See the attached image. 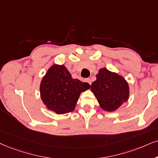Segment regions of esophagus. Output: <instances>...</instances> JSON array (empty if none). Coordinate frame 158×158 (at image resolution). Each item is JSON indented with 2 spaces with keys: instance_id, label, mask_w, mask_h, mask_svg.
Returning <instances> with one entry per match:
<instances>
[{
  "instance_id": "obj_1",
  "label": "esophagus",
  "mask_w": 158,
  "mask_h": 158,
  "mask_svg": "<svg viewBox=\"0 0 158 158\" xmlns=\"http://www.w3.org/2000/svg\"><path fill=\"white\" fill-rule=\"evenodd\" d=\"M86 81H87V83H88L89 84V85H91V80H90V79H86Z\"/></svg>"
}]
</instances>
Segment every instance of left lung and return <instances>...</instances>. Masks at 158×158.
Listing matches in <instances>:
<instances>
[{
	"mask_svg": "<svg viewBox=\"0 0 158 158\" xmlns=\"http://www.w3.org/2000/svg\"><path fill=\"white\" fill-rule=\"evenodd\" d=\"M96 78L90 89L103 109L115 111L127 101L129 87L123 77L103 68L99 70Z\"/></svg>",
	"mask_w": 158,
	"mask_h": 158,
	"instance_id": "left-lung-1",
	"label": "left lung"
}]
</instances>
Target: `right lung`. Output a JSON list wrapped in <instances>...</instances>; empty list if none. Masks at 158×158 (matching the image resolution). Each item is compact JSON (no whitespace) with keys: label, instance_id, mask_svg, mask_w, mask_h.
<instances>
[{"label":"right lung","instance_id":"obj_1","mask_svg":"<svg viewBox=\"0 0 158 158\" xmlns=\"http://www.w3.org/2000/svg\"><path fill=\"white\" fill-rule=\"evenodd\" d=\"M89 87L88 83L73 79L63 65H53L42 79L40 93L48 109L63 114L74 110L81 93Z\"/></svg>","mask_w":158,"mask_h":158}]
</instances>
